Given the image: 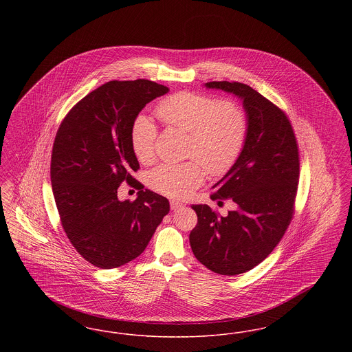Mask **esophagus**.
I'll return each instance as SVG.
<instances>
[{"label": "esophagus", "instance_id": "esophagus-1", "mask_svg": "<svg viewBox=\"0 0 352 352\" xmlns=\"http://www.w3.org/2000/svg\"><path fill=\"white\" fill-rule=\"evenodd\" d=\"M184 207V204L181 203V201H170V208L173 210V211H178V210H181Z\"/></svg>", "mask_w": 352, "mask_h": 352}]
</instances>
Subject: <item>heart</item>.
I'll use <instances>...</instances> for the list:
<instances>
[{
  "instance_id": "b5f03b06",
  "label": "heart",
  "mask_w": 352,
  "mask_h": 352,
  "mask_svg": "<svg viewBox=\"0 0 352 352\" xmlns=\"http://www.w3.org/2000/svg\"><path fill=\"white\" fill-rule=\"evenodd\" d=\"M155 113L165 125L190 133L188 155L200 161L164 164L154 168L149 175V184L162 195L188 197L204 181L203 166L211 175H224L244 148L248 120L237 101L217 100L204 94L182 91L161 101ZM157 135V128L149 118H135L131 129V144L140 162L154 161Z\"/></svg>"
}]
</instances>
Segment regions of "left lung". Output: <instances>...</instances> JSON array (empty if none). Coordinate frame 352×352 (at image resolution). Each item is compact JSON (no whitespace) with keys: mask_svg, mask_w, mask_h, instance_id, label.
I'll return each mask as SVG.
<instances>
[{"mask_svg":"<svg viewBox=\"0 0 352 352\" xmlns=\"http://www.w3.org/2000/svg\"><path fill=\"white\" fill-rule=\"evenodd\" d=\"M204 85L243 100L248 132L234 166L212 186L211 194L212 201H234L236 210L220 217L207 204H192L198 223L190 234V245L206 268L236 276L265 260L289 227L298 188L300 153L284 111L252 87L237 82Z\"/></svg>","mask_w":352,"mask_h":352,"instance_id":"obj_1","label":"left lung"}]
</instances>
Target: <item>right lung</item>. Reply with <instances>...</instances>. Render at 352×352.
<instances>
[{"mask_svg":"<svg viewBox=\"0 0 352 352\" xmlns=\"http://www.w3.org/2000/svg\"><path fill=\"white\" fill-rule=\"evenodd\" d=\"M168 88L146 79L102 84L63 118L52 146L51 186L74 248L101 269L121 267L145 251L170 211L168 201L135 181L140 168L131 129L142 108ZM125 180L140 191L118 201Z\"/></svg>","mask_w":352,"mask_h":352,"instance_id":"right-lung-1","label":"right lung"}]
</instances>
